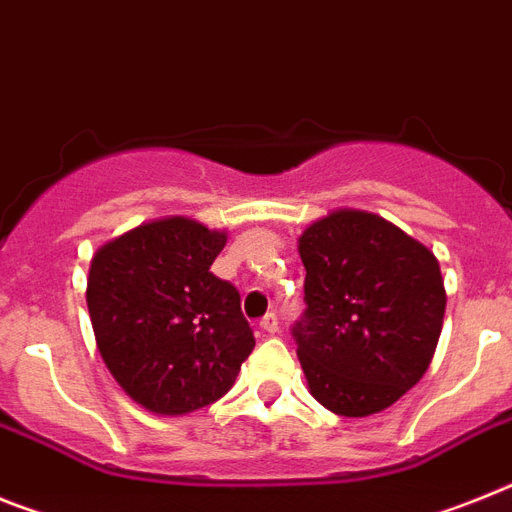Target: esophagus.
Here are the masks:
<instances>
[{"instance_id": "esophagus-1", "label": "esophagus", "mask_w": 512, "mask_h": 512, "mask_svg": "<svg viewBox=\"0 0 512 512\" xmlns=\"http://www.w3.org/2000/svg\"><path fill=\"white\" fill-rule=\"evenodd\" d=\"M259 326L266 331V334H277V331H279V321H277V316H274V313H266V316L261 318Z\"/></svg>"}]
</instances>
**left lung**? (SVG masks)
Segmentation results:
<instances>
[{"mask_svg":"<svg viewBox=\"0 0 512 512\" xmlns=\"http://www.w3.org/2000/svg\"><path fill=\"white\" fill-rule=\"evenodd\" d=\"M305 313L292 326L313 399L342 417L396 404L430 368L445 316L440 264L378 214L305 227Z\"/></svg>","mask_w":512,"mask_h":512,"instance_id":"1","label":"left lung"}]
</instances>
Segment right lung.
<instances>
[{"instance_id":"1","label":"right lung","mask_w":512,"mask_h":512,"mask_svg":"<svg viewBox=\"0 0 512 512\" xmlns=\"http://www.w3.org/2000/svg\"><path fill=\"white\" fill-rule=\"evenodd\" d=\"M225 243L220 230L168 217L93 256L87 310L100 357L150 412L176 417L217 401L256 347L240 292L209 272Z\"/></svg>"}]
</instances>
